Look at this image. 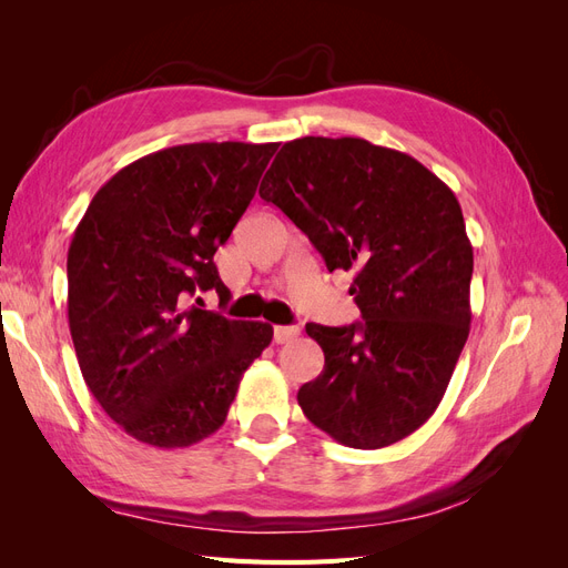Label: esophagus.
<instances>
[{"mask_svg":"<svg viewBox=\"0 0 568 568\" xmlns=\"http://www.w3.org/2000/svg\"><path fill=\"white\" fill-rule=\"evenodd\" d=\"M301 334L298 326H274V343H288L291 338H296Z\"/></svg>","mask_w":568,"mask_h":568,"instance_id":"1","label":"esophagus"}]
</instances>
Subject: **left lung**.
I'll list each match as a JSON object with an SVG mask.
<instances>
[{
	"label": "left lung",
	"instance_id": "obj_1",
	"mask_svg": "<svg viewBox=\"0 0 568 568\" xmlns=\"http://www.w3.org/2000/svg\"><path fill=\"white\" fill-rule=\"evenodd\" d=\"M257 194L307 234L326 270H355L363 322L305 324L324 369L298 390L303 415L357 450L417 432L471 322L474 251L453 189L403 151L303 136L282 146Z\"/></svg>",
	"mask_w": 568,
	"mask_h": 568
}]
</instances>
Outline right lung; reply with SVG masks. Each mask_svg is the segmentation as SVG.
I'll use <instances>...</instances> for the list:
<instances>
[{
    "instance_id": "1",
    "label": "right lung",
    "mask_w": 568,
    "mask_h": 568,
    "mask_svg": "<svg viewBox=\"0 0 568 568\" xmlns=\"http://www.w3.org/2000/svg\"><path fill=\"white\" fill-rule=\"evenodd\" d=\"M280 144L199 142L125 165L99 189L68 248V326L84 384L153 448H186L225 424L272 326L189 306L230 296L213 255Z\"/></svg>"
}]
</instances>
